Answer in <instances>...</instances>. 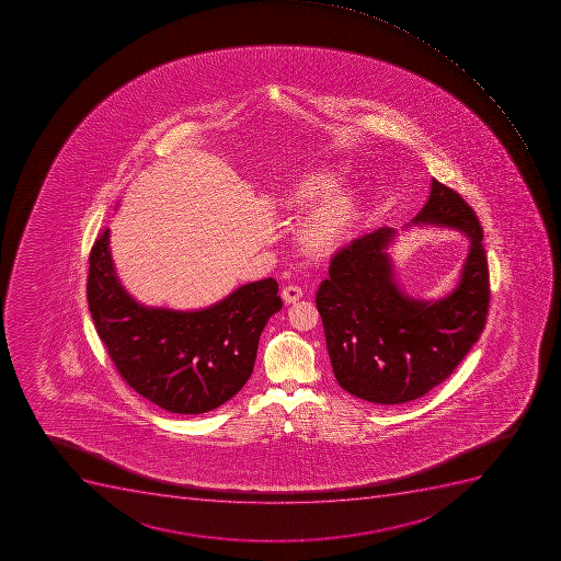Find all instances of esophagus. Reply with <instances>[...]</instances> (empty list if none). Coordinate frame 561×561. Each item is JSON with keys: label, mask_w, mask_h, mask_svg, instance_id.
Returning a JSON list of instances; mask_svg holds the SVG:
<instances>
[{"label": "esophagus", "mask_w": 561, "mask_h": 561, "mask_svg": "<svg viewBox=\"0 0 561 561\" xmlns=\"http://www.w3.org/2000/svg\"><path fill=\"white\" fill-rule=\"evenodd\" d=\"M280 297H283L284 302L286 304H295L302 298V288L300 286H295V284H289L286 288L280 293Z\"/></svg>", "instance_id": "obj_1"}]
</instances>
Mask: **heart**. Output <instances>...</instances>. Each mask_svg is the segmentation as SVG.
I'll return each instance as SVG.
<instances>
[{"label": "heart", "mask_w": 561, "mask_h": 561, "mask_svg": "<svg viewBox=\"0 0 561 561\" xmlns=\"http://www.w3.org/2000/svg\"><path fill=\"white\" fill-rule=\"evenodd\" d=\"M336 185L337 176L334 173L304 176L284 191L283 204L289 209H300L331 193ZM354 219H356L354 198L345 193L330 195L323 202H318L307 213L300 225V241L311 252L332 249L348 234Z\"/></svg>", "instance_id": "heart-1"}]
</instances>
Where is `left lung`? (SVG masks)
<instances>
[{
	"label": "left lung",
	"instance_id": "1",
	"mask_svg": "<svg viewBox=\"0 0 561 561\" xmlns=\"http://www.w3.org/2000/svg\"><path fill=\"white\" fill-rule=\"evenodd\" d=\"M413 225L463 232L470 241L453 291L438 300L413 298L394 278L388 249L397 230L380 227L332 257L317 307L332 371L343 390L371 404H405L444 382L486 323L490 306L482 229L472 207L433 179Z\"/></svg>",
	"mask_w": 561,
	"mask_h": 561
}]
</instances>
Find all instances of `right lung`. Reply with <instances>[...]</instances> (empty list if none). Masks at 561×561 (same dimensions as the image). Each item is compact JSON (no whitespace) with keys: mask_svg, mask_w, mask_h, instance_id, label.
<instances>
[{"mask_svg":"<svg viewBox=\"0 0 561 561\" xmlns=\"http://www.w3.org/2000/svg\"><path fill=\"white\" fill-rule=\"evenodd\" d=\"M108 232L89 255L88 304L119 376L170 413L225 404L252 376L259 336L283 307L277 280L244 284L198 311L142 306L117 278Z\"/></svg>","mask_w":561,"mask_h":561,"instance_id":"right-lung-1","label":"right lung"}]
</instances>
